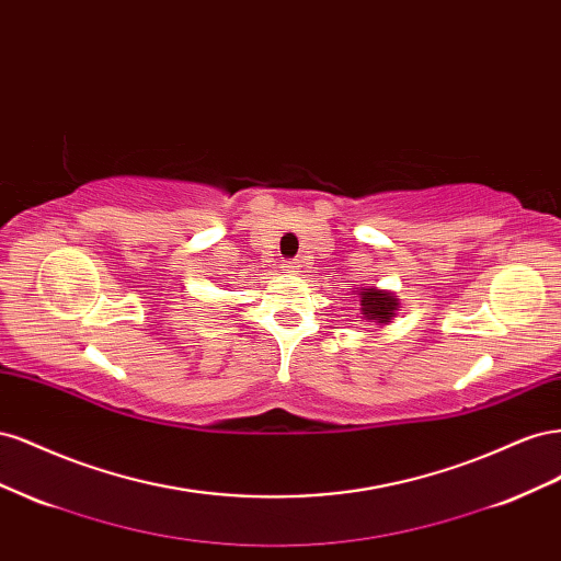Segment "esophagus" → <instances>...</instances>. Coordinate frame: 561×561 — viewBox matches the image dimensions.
Returning a JSON list of instances; mask_svg holds the SVG:
<instances>
[{"label":"esophagus","mask_w":561,"mask_h":561,"mask_svg":"<svg viewBox=\"0 0 561 561\" xmlns=\"http://www.w3.org/2000/svg\"><path fill=\"white\" fill-rule=\"evenodd\" d=\"M283 268H285V271H295V268H297V262H285Z\"/></svg>","instance_id":"34e87169"}]
</instances>
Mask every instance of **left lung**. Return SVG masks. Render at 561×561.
I'll return each mask as SVG.
<instances>
[{"label":"left lung","mask_w":561,"mask_h":561,"mask_svg":"<svg viewBox=\"0 0 561 561\" xmlns=\"http://www.w3.org/2000/svg\"><path fill=\"white\" fill-rule=\"evenodd\" d=\"M360 307H363V316L367 320H377V322H388L390 318L396 316L398 311V299L390 293H381L369 287L367 293H360Z\"/></svg>","instance_id":"8db88e82"}]
</instances>
